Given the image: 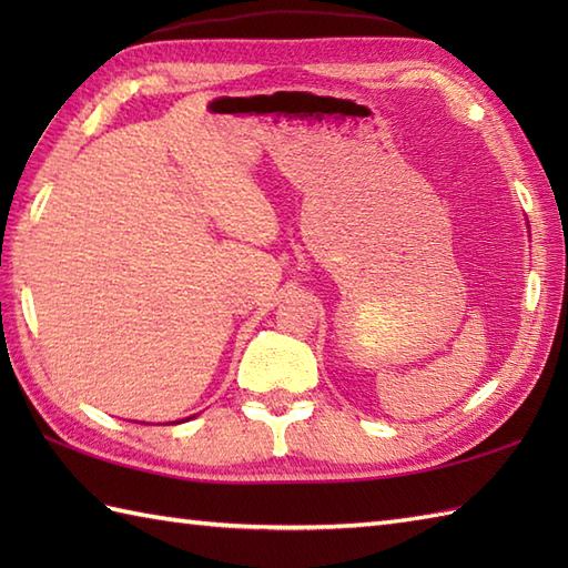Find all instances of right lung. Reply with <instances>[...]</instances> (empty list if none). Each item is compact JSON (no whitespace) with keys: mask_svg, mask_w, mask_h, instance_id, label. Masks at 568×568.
Listing matches in <instances>:
<instances>
[{"mask_svg":"<svg viewBox=\"0 0 568 568\" xmlns=\"http://www.w3.org/2000/svg\"><path fill=\"white\" fill-rule=\"evenodd\" d=\"M187 419H190V417H187Z\"/></svg>","mask_w":568,"mask_h":568,"instance_id":"add662e5","label":"right lung"}]
</instances>
